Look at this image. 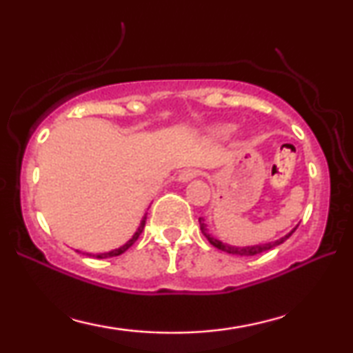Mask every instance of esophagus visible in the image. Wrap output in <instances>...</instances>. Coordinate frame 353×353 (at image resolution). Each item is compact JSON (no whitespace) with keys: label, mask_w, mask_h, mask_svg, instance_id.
<instances>
[{"label":"esophagus","mask_w":353,"mask_h":353,"mask_svg":"<svg viewBox=\"0 0 353 353\" xmlns=\"http://www.w3.org/2000/svg\"><path fill=\"white\" fill-rule=\"evenodd\" d=\"M199 175H201L199 168H186V170H183L180 173L178 180H180L181 183H186V181H190V180H192V178H196V176H199Z\"/></svg>","instance_id":"esophagus-1"}]
</instances>
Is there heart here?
<instances>
[{"mask_svg": "<svg viewBox=\"0 0 353 353\" xmlns=\"http://www.w3.org/2000/svg\"><path fill=\"white\" fill-rule=\"evenodd\" d=\"M233 127H219L215 128V134L220 138H228L231 133H233Z\"/></svg>", "mask_w": 353, "mask_h": 353, "instance_id": "heart-1", "label": "heart"}]
</instances>
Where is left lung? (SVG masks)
<instances>
[{"label": "left lung", "instance_id": "left-lung-1", "mask_svg": "<svg viewBox=\"0 0 353 353\" xmlns=\"http://www.w3.org/2000/svg\"><path fill=\"white\" fill-rule=\"evenodd\" d=\"M199 225H201V231L202 234L205 236L207 241L212 245H215L216 249L223 250V252H228V254H233V255H241V257H250V255H257V254H262V252H267V250L276 248V245L283 244L284 241L289 239V236H291L294 231H296L297 228H294L291 233H288L286 236H283V238H279L278 241H274V243H268V244H260V245H252V248H234V245H228V244H223L221 241L215 239L214 236H212L209 231H207L205 228V223H204V219H199Z\"/></svg>", "mask_w": 353, "mask_h": 353}]
</instances>
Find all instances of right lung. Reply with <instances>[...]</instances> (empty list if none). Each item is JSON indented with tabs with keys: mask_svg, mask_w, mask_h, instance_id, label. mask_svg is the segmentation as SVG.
<instances>
[{
	"mask_svg": "<svg viewBox=\"0 0 353 353\" xmlns=\"http://www.w3.org/2000/svg\"><path fill=\"white\" fill-rule=\"evenodd\" d=\"M144 225H146V215H144V219H143V221H141V225H139V228L137 230V233L133 234V238L130 239L127 244L122 245V248H119V249H115V250H110V252H104V254H88V255H90V257H94V259H108V257H117V255L123 254L125 250L130 249V248H132V245H133L134 243H137V239L139 238V234L143 233V230H144Z\"/></svg>",
	"mask_w": 353,
	"mask_h": 353,
	"instance_id": "add662e5",
	"label": "right lung"
}]
</instances>
